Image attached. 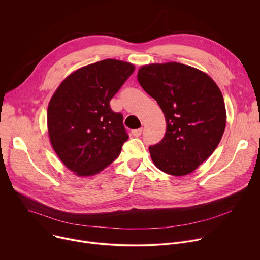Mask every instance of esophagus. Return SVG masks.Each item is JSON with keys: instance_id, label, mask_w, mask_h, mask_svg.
<instances>
[{"instance_id": "1", "label": "esophagus", "mask_w": 260, "mask_h": 260, "mask_svg": "<svg viewBox=\"0 0 260 260\" xmlns=\"http://www.w3.org/2000/svg\"><path fill=\"white\" fill-rule=\"evenodd\" d=\"M141 132H142V129H141V128H139V129H135V130H133V131H132V134H133V136H134V137H138V136H140V135H141Z\"/></svg>"}]
</instances>
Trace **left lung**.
<instances>
[{
  "label": "left lung",
  "mask_w": 260,
  "mask_h": 260,
  "mask_svg": "<svg viewBox=\"0 0 260 260\" xmlns=\"http://www.w3.org/2000/svg\"><path fill=\"white\" fill-rule=\"evenodd\" d=\"M137 79L167 123L162 141L148 147L154 166L173 176L191 173L223 135L226 111L220 89L206 73L179 62L142 66Z\"/></svg>",
  "instance_id": "1"
}]
</instances>
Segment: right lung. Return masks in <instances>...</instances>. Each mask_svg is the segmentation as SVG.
Instances as JSON below:
<instances>
[{
    "mask_svg": "<svg viewBox=\"0 0 260 260\" xmlns=\"http://www.w3.org/2000/svg\"><path fill=\"white\" fill-rule=\"evenodd\" d=\"M134 64L105 59L70 74L52 95L47 111L52 147L74 174H98L128 140L123 116L110 101L134 72Z\"/></svg>",
    "mask_w": 260,
    "mask_h": 260,
    "instance_id": "right-lung-1",
    "label": "right lung"
}]
</instances>
